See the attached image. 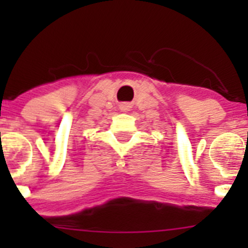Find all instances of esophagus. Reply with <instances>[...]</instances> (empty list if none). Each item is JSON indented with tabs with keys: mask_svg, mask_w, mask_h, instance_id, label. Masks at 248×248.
I'll return each instance as SVG.
<instances>
[{
	"mask_svg": "<svg viewBox=\"0 0 248 248\" xmlns=\"http://www.w3.org/2000/svg\"><path fill=\"white\" fill-rule=\"evenodd\" d=\"M129 108V105L128 104H123L122 105V109H123V110H126V109H128Z\"/></svg>",
	"mask_w": 248,
	"mask_h": 248,
	"instance_id": "obj_1",
	"label": "esophagus"
}]
</instances>
